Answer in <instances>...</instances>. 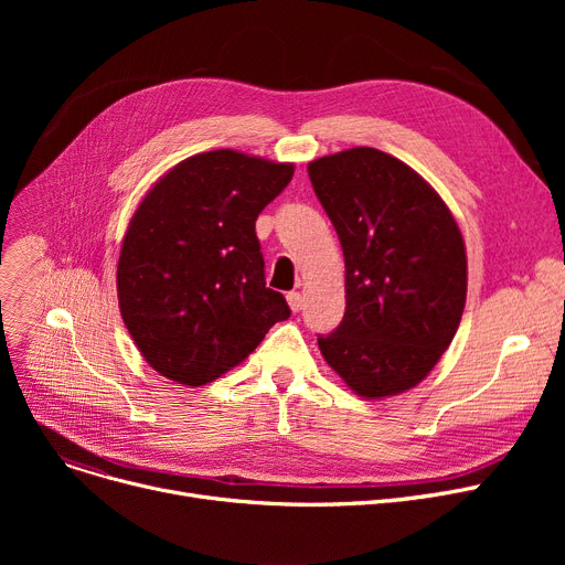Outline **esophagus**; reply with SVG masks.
I'll list each match as a JSON object with an SVG mask.
<instances>
[{"mask_svg":"<svg viewBox=\"0 0 565 565\" xmlns=\"http://www.w3.org/2000/svg\"><path fill=\"white\" fill-rule=\"evenodd\" d=\"M286 300H288V307L298 313L302 307H305V298H302V292L300 290H290L288 295H286Z\"/></svg>","mask_w":565,"mask_h":565,"instance_id":"34e87169","label":"esophagus"}]
</instances>
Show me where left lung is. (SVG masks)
Listing matches in <instances>:
<instances>
[{
  "mask_svg": "<svg viewBox=\"0 0 565 565\" xmlns=\"http://www.w3.org/2000/svg\"><path fill=\"white\" fill-rule=\"evenodd\" d=\"M345 258V313L318 348L364 398L403 394L435 369L467 298L462 233L424 178L377 148L309 162Z\"/></svg>",
  "mask_w": 565,
  "mask_h": 565,
  "instance_id": "obj_1",
  "label": "left lung"
}]
</instances>
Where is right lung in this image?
I'll return each mask as SVG.
<instances>
[{
	"mask_svg": "<svg viewBox=\"0 0 565 565\" xmlns=\"http://www.w3.org/2000/svg\"><path fill=\"white\" fill-rule=\"evenodd\" d=\"M295 167L231 148L192 156L148 190L124 235L118 309L148 366L201 387L254 352L290 309L265 288L256 217Z\"/></svg>",
	"mask_w": 565,
	"mask_h": 565,
	"instance_id": "1",
	"label": "right lung"
}]
</instances>
